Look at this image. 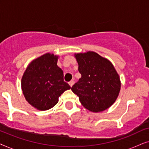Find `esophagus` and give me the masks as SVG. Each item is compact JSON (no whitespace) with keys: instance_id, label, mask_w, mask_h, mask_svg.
<instances>
[{"instance_id":"1","label":"esophagus","mask_w":149,"mask_h":149,"mask_svg":"<svg viewBox=\"0 0 149 149\" xmlns=\"http://www.w3.org/2000/svg\"><path fill=\"white\" fill-rule=\"evenodd\" d=\"M68 83H69V85H70V87H72V85H74V81H73V80H72V81H70V82H69Z\"/></svg>"}]
</instances>
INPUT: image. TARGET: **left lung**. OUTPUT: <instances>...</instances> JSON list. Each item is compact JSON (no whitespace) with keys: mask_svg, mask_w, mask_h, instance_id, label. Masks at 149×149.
<instances>
[{"mask_svg":"<svg viewBox=\"0 0 149 149\" xmlns=\"http://www.w3.org/2000/svg\"><path fill=\"white\" fill-rule=\"evenodd\" d=\"M81 77L72 87L81 104L98 113L113 104L121 89L119 74L107 58L93 52L75 54Z\"/></svg>","mask_w":149,"mask_h":149,"instance_id":"1","label":"left lung"}]
</instances>
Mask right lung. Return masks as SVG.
Masks as SVG:
<instances>
[{
    "label": "right lung",
    "instance_id": "right-lung-1",
    "mask_svg": "<svg viewBox=\"0 0 149 149\" xmlns=\"http://www.w3.org/2000/svg\"><path fill=\"white\" fill-rule=\"evenodd\" d=\"M58 56L45 54L32 61L22 78L24 95L28 102L39 111H47L70 85L64 81V73L57 65Z\"/></svg>",
    "mask_w": 149,
    "mask_h": 149
}]
</instances>
